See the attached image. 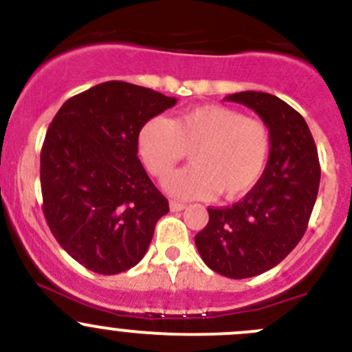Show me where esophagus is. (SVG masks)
I'll use <instances>...</instances> for the list:
<instances>
[{"label":"esophagus","instance_id":"obj_1","mask_svg":"<svg viewBox=\"0 0 352 352\" xmlns=\"http://www.w3.org/2000/svg\"><path fill=\"white\" fill-rule=\"evenodd\" d=\"M187 206L184 204V202H179V201H170V209H172V211H184V209H186Z\"/></svg>","mask_w":352,"mask_h":352}]
</instances>
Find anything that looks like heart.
<instances>
[{
    "mask_svg": "<svg viewBox=\"0 0 352 352\" xmlns=\"http://www.w3.org/2000/svg\"><path fill=\"white\" fill-rule=\"evenodd\" d=\"M192 155V165L165 180L170 194L184 199L243 196L264 173L271 155V133L262 120L223 105H201L173 120L156 116L138 134V153L156 177Z\"/></svg>",
    "mask_w": 352,
    "mask_h": 352,
    "instance_id": "b5f03b06",
    "label": "heart"
}]
</instances>
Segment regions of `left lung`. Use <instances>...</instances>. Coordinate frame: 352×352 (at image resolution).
<instances>
[{
  "instance_id": "8db88e82",
  "label": "left lung",
  "mask_w": 352,
  "mask_h": 352,
  "mask_svg": "<svg viewBox=\"0 0 352 352\" xmlns=\"http://www.w3.org/2000/svg\"><path fill=\"white\" fill-rule=\"evenodd\" d=\"M252 109L269 127L271 155L264 173L242 201L208 208L209 223L196 247L209 269L232 279L276 267L307 232L320 184L317 146L293 107L264 91L225 97Z\"/></svg>"
}]
</instances>
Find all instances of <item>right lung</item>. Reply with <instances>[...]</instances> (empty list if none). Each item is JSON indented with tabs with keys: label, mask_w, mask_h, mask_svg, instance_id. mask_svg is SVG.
I'll use <instances>...</instances> for the list:
<instances>
[{
	"label": "right lung",
	"mask_w": 352,
	"mask_h": 352,
	"mask_svg": "<svg viewBox=\"0 0 352 352\" xmlns=\"http://www.w3.org/2000/svg\"><path fill=\"white\" fill-rule=\"evenodd\" d=\"M177 98L126 81H105L65 102L41 153L44 216L59 245L104 276L146 254L168 201L138 158L143 124Z\"/></svg>",
	"instance_id": "right-lung-1"
}]
</instances>
